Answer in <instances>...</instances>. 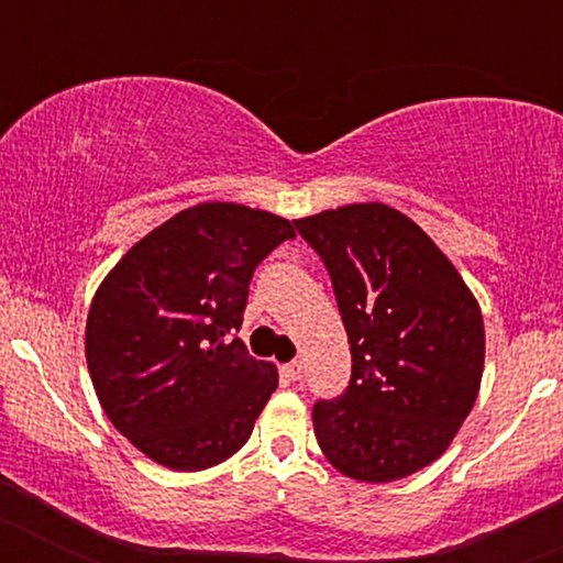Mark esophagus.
I'll use <instances>...</instances> for the list:
<instances>
[{
    "label": "esophagus",
    "instance_id": "esophagus-1",
    "mask_svg": "<svg viewBox=\"0 0 563 563\" xmlns=\"http://www.w3.org/2000/svg\"><path fill=\"white\" fill-rule=\"evenodd\" d=\"M283 376L288 382H302V362H288V365H283Z\"/></svg>",
    "mask_w": 563,
    "mask_h": 563
}]
</instances>
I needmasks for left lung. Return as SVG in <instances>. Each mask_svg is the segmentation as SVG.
<instances>
[{"label": "left lung", "instance_id": "8db88e82", "mask_svg": "<svg viewBox=\"0 0 563 563\" xmlns=\"http://www.w3.org/2000/svg\"><path fill=\"white\" fill-rule=\"evenodd\" d=\"M332 277L351 384L313 408L323 457L356 482H395L446 450L479 395L485 321L439 245L387 203L294 220Z\"/></svg>", "mask_w": 563, "mask_h": 563}]
</instances>
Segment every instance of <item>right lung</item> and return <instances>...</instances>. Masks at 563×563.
<instances>
[{
	"label": "right lung",
	"instance_id": "add662e5",
	"mask_svg": "<svg viewBox=\"0 0 563 563\" xmlns=\"http://www.w3.org/2000/svg\"><path fill=\"white\" fill-rule=\"evenodd\" d=\"M291 220L234 201L181 209L135 242L95 291L87 367L113 428L172 471H203L247 444L277 367L240 338L255 266Z\"/></svg>",
	"mask_w": 563,
	"mask_h": 563
}]
</instances>
